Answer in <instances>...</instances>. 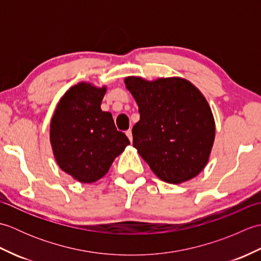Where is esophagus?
I'll return each mask as SVG.
<instances>
[{
    "instance_id": "esophagus-1",
    "label": "esophagus",
    "mask_w": 261,
    "mask_h": 261,
    "mask_svg": "<svg viewBox=\"0 0 261 261\" xmlns=\"http://www.w3.org/2000/svg\"><path fill=\"white\" fill-rule=\"evenodd\" d=\"M125 135H126V137L129 138V140H130V142H132V131L131 130H127V131H125Z\"/></svg>"
}]
</instances>
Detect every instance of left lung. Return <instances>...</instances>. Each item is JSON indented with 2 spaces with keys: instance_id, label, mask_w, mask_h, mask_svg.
<instances>
[{
  "instance_id": "8db88e82",
  "label": "left lung",
  "mask_w": 261,
  "mask_h": 261,
  "mask_svg": "<svg viewBox=\"0 0 261 261\" xmlns=\"http://www.w3.org/2000/svg\"><path fill=\"white\" fill-rule=\"evenodd\" d=\"M139 108L134 147L158 178L180 184L208 163L215 138L212 110L201 91L181 77L124 79Z\"/></svg>"
}]
</instances>
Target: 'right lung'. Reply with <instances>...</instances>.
Listing matches in <instances>:
<instances>
[{
	"mask_svg": "<svg viewBox=\"0 0 261 261\" xmlns=\"http://www.w3.org/2000/svg\"><path fill=\"white\" fill-rule=\"evenodd\" d=\"M107 86L81 82L60 98L50 121L55 159L66 174L80 182L107 175L111 165L130 141L116 130L112 114L101 110Z\"/></svg>",
	"mask_w": 261,
	"mask_h": 261,
	"instance_id": "1",
	"label": "right lung"
}]
</instances>
